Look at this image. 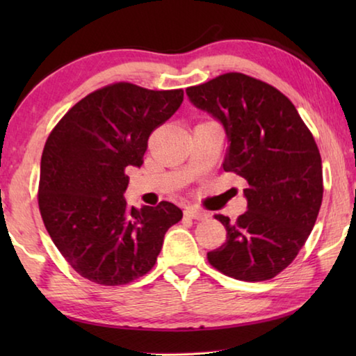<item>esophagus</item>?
<instances>
[{
	"label": "esophagus",
	"mask_w": 356,
	"mask_h": 356,
	"mask_svg": "<svg viewBox=\"0 0 356 356\" xmlns=\"http://www.w3.org/2000/svg\"><path fill=\"white\" fill-rule=\"evenodd\" d=\"M184 215L186 216V218H191V220H206L207 215L200 212V210L195 209V207H186L184 210Z\"/></svg>",
	"instance_id": "34e87169"
}]
</instances>
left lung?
Returning a JSON list of instances; mask_svg holds the SVG:
<instances>
[{"label": "left lung", "instance_id": "obj_1", "mask_svg": "<svg viewBox=\"0 0 356 356\" xmlns=\"http://www.w3.org/2000/svg\"><path fill=\"white\" fill-rule=\"evenodd\" d=\"M191 104L222 124V170L243 177L248 210L226 227V242L207 252L212 267L257 282L280 275L303 248L322 206V159L297 108L272 84L238 72L186 88Z\"/></svg>", "mask_w": 356, "mask_h": 356}]
</instances>
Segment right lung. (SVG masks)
I'll use <instances>...</instances> for the list:
<instances>
[{"instance_id": "right-lung-1", "label": "right lung", "mask_w": 356, "mask_h": 356, "mask_svg": "<svg viewBox=\"0 0 356 356\" xmlns=\"http://www.w3.org/2000/svg\"><path fill=\"white\" fill-rule=\"evenodd\" d=\"M182 89L152 91L127 81L88 94L48 135L38 201L48 234L72 268L102 286L152 270L182 210L161 201L129 207L125 170L143 165L152 131L177 111Z\"/></svg>"}]
</instances>
